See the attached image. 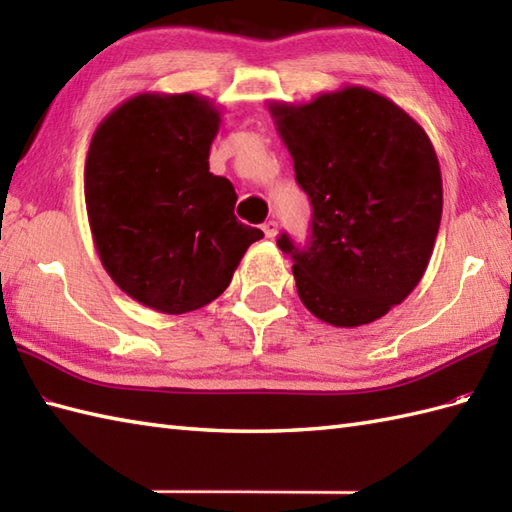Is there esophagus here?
Instances as JSON below:
<instances>
[{
	"label": "esophagus",
	"mask_w": 512,
	"mask_h": 512,
	"mask_svg": "<svg viewBox=\"0 0 512 512\" xmlns=\"http://www.w3.org/2000/svg\"><path fill=\"white\" fill-rule=\"evenodd\" d=\"M262 231L266 233V237H268V239H273V237H277V233H279V226H277V222H275V220H268V222H264Z\"/></svg>",
	"instance_id": "obj_1"
}]
</instances>
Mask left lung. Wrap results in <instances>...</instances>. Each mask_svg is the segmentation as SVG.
<instances>
[{"mask_svg": "<svg viewBox=\"0 0 512 512\" xmlns=\"http://www.w3.org/2000/svg\"><path fill=\"white\" fill-rule=\"evenodd\" d=\"M268 110L312 204L308 246L277 239L301 303L334 328L385 317L420 284L438 237L442 176L427 132L361 85Z\"/></svg>", "mask_w": 512, "mask_h": 512, "instance_id": "obj_1", "label": "left lung"}]
</instances>
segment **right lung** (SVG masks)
<instances>
[{"label":"right lung","instance_id":"add662e5","mask_svg":"<svg viewBox=\"0 0 512 512\" xmlns=\"http://www.w3.org/2000/svg\"><path fill=\"white\" fill-rule=\"evenodd\" d=\"M220 110L200 94H136L107 114L85 160V206L114 284L165 314L198 310L228 288L259 228L209 171Z\"/></svg>","mask_w":512,"mask_h":512}]
</instances>
